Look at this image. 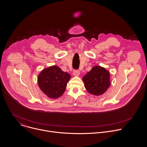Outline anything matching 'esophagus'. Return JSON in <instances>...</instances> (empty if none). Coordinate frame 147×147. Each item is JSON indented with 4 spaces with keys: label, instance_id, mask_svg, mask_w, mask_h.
I'll use <instances>...</instances> for the list:
<instances>
[{
    "label": "esophagus",
    "instance_id": "obj_1",
    "mask_svg": "<svg viewBox=\"0 0 147 147\" xmlns=\"http://www.w3.org/2000/svg\"><path fill=\"white\" fill-rule=\"evenodd\" d=\"M80 71L78 70H74L73 71V74L75 76H78L80 75Z\"/></svg>",
    "mask_w": 147,
    "mask_h": 147
}]
</instances>
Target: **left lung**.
Listing matches in <instances>:
<instances>
[{
  "mask_svg": "<svg viewBox=\"0 0 147 147\" xmlns=\"http://www.w3.org/2000/svg\"><path fill=\"white\" fill-rule=\"evenodd\" d=\"M88 92L94 95H100L111 85L110 74L105 69L95 66L82 78Z\"/></svg>",
  "mask_w": 147,
  "mask_h": 147,
  "instance_id": "left-lung-1",
  "label": "left lung"
}]
</instances>
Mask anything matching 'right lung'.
<instances>
[{"mask_svg": "<svg viewBox=\"0 0 147 147\" xmlns=\"http://www.w3.org/2000/svg\"><path fill=\"white\" fill-rule=\"evenodd\" d=\"M71 76L56 66H51L40 72L38 77L40 89L48 97L57 98L64 93Z\"/></svg>", "mask_w": 147, "mask_h": 147, "instance_id": "right-lung-1", "label": "right lung"}]
</instances>
